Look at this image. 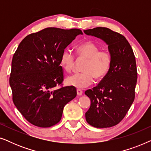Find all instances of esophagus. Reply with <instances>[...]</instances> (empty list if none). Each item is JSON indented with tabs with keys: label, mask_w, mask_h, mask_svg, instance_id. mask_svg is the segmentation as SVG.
Masks as SVG:
<instances>
[{
	"label": "esophagus",
	"mask_w": 151,
	"mask_h": 151,
	"mask_svg": "<svg viewBox=\"0 0 151 151\" xmlns=\"http://www.w3.org/2000/svg\"><path fill=\"white\" fill-rule=\"evenodd\" d=\"M82 90H80V89H77V95L78 96H82Z\"/></svg>",
	"instance_id": "esophagus-1"
}]
</instances>
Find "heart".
I'll return each instance as SVG.
<instances>
[{
    "label": "heart",
    "instance_id": "heart-1",
    "mask_svg": "<svg viewBox=\"0 0 151 151\" xmlns=\"http://www.w3.org/2000/svg\"><path fill=\"white\" fill-rule=\"evenodd\" d=\"M77 54L80 58L86 59L82 73H76L68 76L67 83L77 88H83L91 85L93 77L101 79L108 72L111 66V55L106 50H100L98 45L91 41H86L78 45ZM76 63L75 55L69 49H65L60 56V65L64 70L71 72Z\"/></svg>",
    "mask_w": 151,
    "mask_h": 151
}]
</instances>
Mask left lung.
Returning <instances> with one entry per match:
<instances>
[{
    "label": "left lung",
    "mask_w": 151,
    "mask_h": 151,
    "mask_svg": "<svg viewBox=\"0 0 151 151\" xmlns=\"http://www.w3.org/2000/svg\"><path fill=\"white\" fill-rule=\"evenodd\" d=\"M84 32L104 41L111 58L110 68L100 83L85 91L91 100L86 120L96 128L113 127L122 120L135 99V55L125 37L110 29L96 27Z\"/></svg>",
    "instance_id": "left-lung-1"
}]
</instances>
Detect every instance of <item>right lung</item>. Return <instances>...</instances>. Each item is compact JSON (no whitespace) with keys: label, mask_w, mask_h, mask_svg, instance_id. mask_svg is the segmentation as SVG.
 <instances>
[{"label":"right lung","mask_w":151,"mask_h":151,"mask_svg":"<svg viewBox=\"0 0 151 151\" xmlns=\"http://www.w3.org/2000/svg\"><path fill=\"white\" fill-rule=\"evenodd\" d=\"M80 34L78 29H44L26 36L14 53L9 78L14 104L36 127L58 123L64 107L77 95L74 86L55 87L64 78L62 53Z\"/></svg>","instance_id":"obj_1"}]
</instances>
